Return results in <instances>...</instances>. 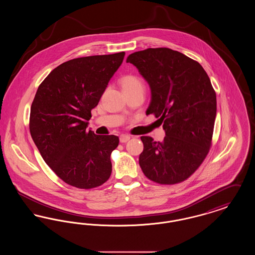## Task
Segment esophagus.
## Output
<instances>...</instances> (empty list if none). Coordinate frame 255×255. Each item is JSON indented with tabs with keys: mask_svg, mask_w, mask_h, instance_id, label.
Here are the masks:
<instances>
[{
	"mask_svg": "<svg viewBox=\"0 0 255 255\" xmlns=\"http://www.w3.org/2000/svg\"><path fill=\"white\" fill-rule=\"evenodd\" d=\"M129 139H130V135H128V134H122V135L120 136V140H121L122 143L127 142Z\"/></svg>",
	"mask_w": 255,
	"mask_h": 255,
	"instance_id": "34e87169",
	"label": "esophagus"
}]
</instances>
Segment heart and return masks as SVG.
Here are the masks:
<instances>
[{
	"label": "heart",
	"instance_id": "b5f03b06",
	"mask_svg": "<svg viewBox=\"0 0 255 255\" xmlns=\"http://www.w3.org/2000/svg\"><path fill=\"white\" fill-rule=\"evenodd\" d=\"M121 85H122L123 93L143 91V85L140 79L132 74L123 76L121 80Z\"/></svg>",
	"mask_w": 255,
	"mask_h": 255
}]
</instances>
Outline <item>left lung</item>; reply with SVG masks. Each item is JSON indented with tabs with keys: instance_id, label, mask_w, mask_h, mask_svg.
Masks as SVG:
<instances>
[{
	"instance_id": "1",
	"label": "left lung",
	"mask_w": 255,
	"mask_h": 255,
	"mask_svg": "<svg viewBox=\"0 0 255 255\" xmlns=\"http://www.w3.org/2000/svg\"><path fill=\"white\" fill-rule=\"evenodd\" d=\"M151 89L146 115L162 123L163 140L140 137L139 165L146 177L160 184L189 178L211 146L216 118V94L204 68L177 50L147 49L127 57Z\"/></svg>"
}]
</instances>
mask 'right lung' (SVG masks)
<instances>
[{
	"label": "right lung",
	"instance_id": "add662e5",
	"mask_svg": "<svg viewBox=\"0 0 255 255\" xmlns=\"http://www.w3.org/2000/svg\"><path fill=\"white\" fill-rule=\"evenodd\" d=\"M124 55L122 51L67 61L38 87L30 108L31 137L51 170L74 187H97L111 176V153L119 136L98 135L87 127Z\"/></svg>",
	"mask_w": 255,
	"mask_h": 255
}]
</instances>
